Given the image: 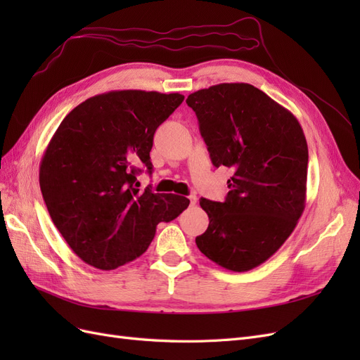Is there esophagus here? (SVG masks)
<instances>
[{
  "label": "esophagus",
  "instance_id": "obj_1",
  "mask_svg": "<svg viewBox=\"0 0 360 360\" xmlns=\"http://www.w3.org/2000/svg\"><path fill=\"white\" fill-rule=\"evenodd\" d=\"M197 195H189V201H191V205H195L197 204Z\"/></svg>",
  "mask_w": 360,
  "mask_h": 360
}]
</instances>
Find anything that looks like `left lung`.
I'll use <instances>...</instances> for the list:
<instances>
[{
	"instance_id": "8db88e82",
	"label": "left lung",
	"mask_w": 360,
	"mask_h": 360,
	"mask_svg": "<svg viewBox=\"0 0 360 360\" xmlns=\"http://www.w3.org/2000/svg\"><path fill=\"white\" fill-rule=\"evenodd\" d=\"M186 103L213 165L234 168L224 202L200 200L210 222L195 242L221 267L248 271L284 245L304 210L307 138L296 117L250 84H217Z\"/></svg>"
}]
</instances>
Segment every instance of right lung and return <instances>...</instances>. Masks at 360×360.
<instances>
[{"instance_id": "obj_1", "label": "right lung", "mask_w": 360, "mask_h": 360, "mask_svg": "<svg viewBox=\"0 0 360 360\" xmlns=\"http://www.w3.org/2000/svg\"><path fill=\"white\" fill-rule=\"evenodd\" d=\"M184 96L122 90L97 94L72 110L40 162L39 181L51 219L86 264L102 270L143 255L159 222L188 209L176 193L139 189L136 176L151 174L156 129Z\"/></svg>"}]
</instances>
